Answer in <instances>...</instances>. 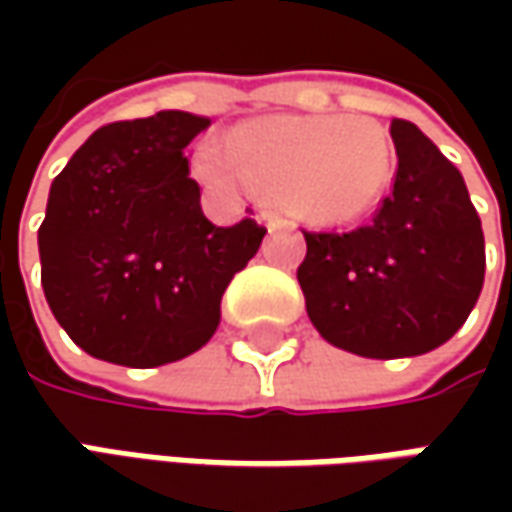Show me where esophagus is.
<instances>
[{
    "label": "esophagus",
    "mask_w": 512,
    "mask_h": 512,
    "mask_svg": "<svg viewBox=\"0 0 512 512\" xmlns=\"http://www.w3.org/2000/svg\"><path fill=\"white\" fill-rule=\"evenodd\" d=\"M256 216L265 222L267 230H282V227H290V222H287V219H282L279 213H273V210H259Z\"/></svg>",
    "instance_id": "obj_1"
}]
</instances>
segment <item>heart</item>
I'll list each match as a JSON object with an SVG mask.
<instances>
[{
	"instance_id": "b5f03b06",
	"label": "heart",
	"mask_w": 512,
	"mask_h": 512,
	"mask_svg": "<svg viewBox=\"0 0 512 512\" xmlns=\"http://www.w3.org/2000/svg\"><path fill=\"white\" fill-rule=\"evenodd\" d=\"M199 170L210 185L247 182L307 225H350L387 196L396 176V145L387 128L364 116L313 113L250 122L227 150H202Z\"/></svg>"
}]
</instances>
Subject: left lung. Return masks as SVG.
Returning <instances> with one entry per match:
<instances>
[{"mask_svg": "<svg viewBox=\"0 0 512 512\" xmlns=\"http://www.w3.org/2000/svg\"><path fill=\"white\" fill-rule=\"evenodd\" d=\"M399 168L373 222L307 233L296 276L322 339L364 359L422 356L467 322L484 285L482 219L462 173L393 119Z\"/></svg>", "mask_w": 512, "mask_h": 512, "instance_id": "1", "label": "left lung"}]
</instances>
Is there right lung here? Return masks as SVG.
<instances>
[{"label":"right lung","mask_w":512,"mask_h":512,"mask_svg":"<svg viewBox=\"0 0 512 512\" xmlns=\"http://www.w3.org/2000/svg\"><path fill=\"white\" fill-rule=\"evenodd\" d=\"M207 125L185 110L105 125L50 185L42 287L93 359L159 367L205 347L265 239L256 219L216 227L202 213L185 148Z\"/></svg>","instance_id":"right-lung-1"}]
</instances>
